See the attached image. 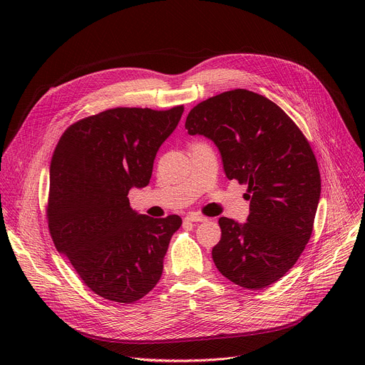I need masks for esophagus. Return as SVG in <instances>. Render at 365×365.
<instances>
[{
    "instance_id": "obj_1",
    "label": "esophagus",
    "mask_w": 365,
    "mask_h": 365,
    "mask_svg": "<svg viewBox=\"0 0 365 365\" xmlns=\"http://www.w3.org/2000/svg\"><path fill=\"white\" fill-rule=\"evenodd\" d=\"M186 221H189V222H205V221H207V218H205L203 215H199V214H189L186 217Z\"/></svg>"
}]
</instances>
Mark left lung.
Instances as JSON below:
<instances>
[{
	"label": "left lung",
	"mask_w": 365,
	"mask_h": 365,
	"mask_svg": "<svg viewBox=\"0 0 365 365\" xmlns=\"http://www.w3.org/2000/svg\"><path fill=\"white\" fill-rule=\"evenodd\" d=\"M185 128L212 140L227 178L248 185L247 222L218 221L217 269L245 289L273 284L294 266L314 230L321 175L306 137L273 101L247 89L197 103Z\"/></svg>",
	"instance_id": "8db88e82"
}]
</instances>
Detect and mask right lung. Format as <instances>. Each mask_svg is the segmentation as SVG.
<instances>
[{
  "label": "right lung",
  "mask_w": 365,
  "mask_h": 365,
  "mask_svg": "<svg viewBox=\"0 0 365 365\" xmlns=\"http://www.w3.org/2000/svg\"><path fill=\"white\" fill-rule=\"evenodd\" d=\"M183 106L168 111L113 108L72 124L50 163L47 221L51 240L83 283L118 303L144 297L162 277L182 218L131 210V187L148 185L160 145Z\"/></svg>",
  "instance_id": "obj_1"
}]
</instances>
